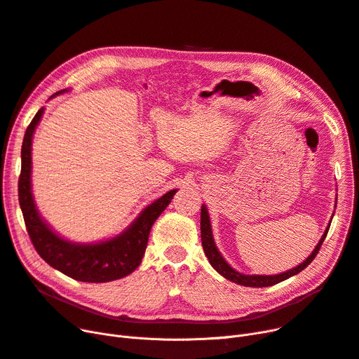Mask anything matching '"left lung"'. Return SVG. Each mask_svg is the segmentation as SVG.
I'll return each instance as SVG.
<instances>
[{
    "instance_id": "left-lung-1",
    "label": "left lung",
    "mask_w": 359,
    "mask_h": 359,
    "mask_svg": "<svg viewBox=\"0 0 359 359\" xmlns=\"http://www.w3.org/2000/svg\"><path fill=\"white\" fill-rule=\"evenodd\" d=\"M330 229V225L326 229L323 237L320 238L318 244L316 246V249L313 250V253L301 263V265H298L297 268L291 269V271H287L284 273H279V275H243V273H238L237 271H234L227 262H225L222 259V256L219 255L215 243H214V238H212V230H211V222H210V215H208V211H206L205 205L201 206V240H202V248H203V252L206 255V257H208L210 263L212 265V268L219 273L222 275L224 278H227L229 280H233L236 282V284L238 285H243V287H255V288H263V287H271V285H275V284H279V282L285 280L297 273H299L303 269H306L310 263L314 260V257L317 256L320 248H322V244L327 236V231Z\"/></svg>"
}]
</instances>
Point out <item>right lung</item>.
Wrapping results in <instances>:
<instances>
[{"instance_id": "obj_1", "label": "right lung", "mask_w": 359, "mask_h": 359, "mask_svg": "<svg viewBox=\"0 0 359 359\" xmlns=\"http://www.w3.org/2000/svg\"><path fill=\"white\" fill-rule=\"evenodd\" d=\"M42 113L43 107L37 110L26 129L22 145V172L18 177V202H20L26 230L33 248L48 265L81 282L99 284V282L121 279L132 273L142 260L151 227L167 208V205L172 202L177 191H170L147 206L125 233L109 241L84 246V244H74L58 237L37 214L30 191L32 137L36 125L42 118Z\"/></svg>"}]
</instances>
